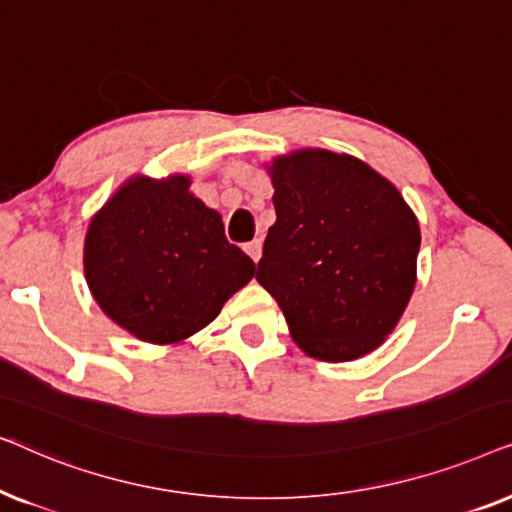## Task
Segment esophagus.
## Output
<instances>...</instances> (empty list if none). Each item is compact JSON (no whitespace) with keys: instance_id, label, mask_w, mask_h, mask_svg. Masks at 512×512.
I'll return each instance as SVG.
<instances>
[{"instance_id":"esophagus-1","label":"esophagus","mask_w":512,"mask_h":512,"mask_svg":"<svg viewBox=\"0 0 512 512\" xmlns=\"http://www.w3.org/2000/svg\"><path fill=\"white\" fill-rule=\"evenodd\" d=\"M244 251H247L251 261L258 263V258H261V251H263V244H261V240H251L244 244Z\"/></svg>"}]
</instances>
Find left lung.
Returning a JSON list of instances; mask_svg holds the SVG:
<instances>
[{"label": "left lung", "mask_w": 512, "mask_h": 512, "mask_svg": "<svg viewBox=\"0 0 512 512\" xmlns=\"http://www.w3.org/2000/svg\"><path fill=\"white\" fill-rule=\"evenodd\" d=\"M265 167L277 221L258 284L307 356L361 359L387 340L415 291L417 216L389 179L347 153L300 149Z\"/></svg>", "instance_id": "left-lung-1"}]
</instances>
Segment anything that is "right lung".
Instances as JSON below:
<instances>
[{
    "instance_id": "obj_1",
    "label": "right lung",
    "mask_w": 512,
    "mask_h": 512,
    "mask_svg": "<svg viewBox=\"0 0 512 512\" xmlns=\"http://www.w3.org/2000/svg\"><path fill=\"white\" fill-rule=\"evenodd\" d=\"M83 272L107 317L151 345H179L219 317L256 265L191 193L188 174L130 177L88 223Z\"/></svg>"
}]
</instances>
